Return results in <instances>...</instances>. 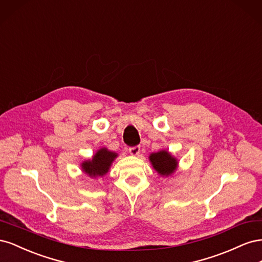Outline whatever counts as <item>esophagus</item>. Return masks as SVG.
Listing matches in <instances>:
<instances>
[{"mask_svg": "<svg viewBox=\"0 0 262 262\" xmlns=\"http://www.w3.org/2000/svg\"><path fill=\"white\" fill-rule=\"evenodd\" d=\"M129 152L131 155H139L140 154V146L139 145H136V146H131L129 147Z\"/></svg>", "mask_w": 262, "mask_h": 262, "instance_id": "esophagus-1", "label": "esophagus"}]
</instances>
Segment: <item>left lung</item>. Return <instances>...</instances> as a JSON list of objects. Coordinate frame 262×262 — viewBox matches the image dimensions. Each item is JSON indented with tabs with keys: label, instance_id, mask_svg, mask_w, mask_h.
Here are the masks:
<instances>
[{
	"label": "left lung",
	"instance_id": "obj_1",
	"mask_svg": "<svg viewBox=\"0 0 262 262\" xmlns=\"http://www.w3.org/2000/svg\"><path fill=\"white\" fill-rule=\"evenodd\" d=\"M149 161L152 163L153 167L163 176H168L176 170L177 161L166 150L153 153L149 156Z\"/></svg>",
	"mask_w": 262,
	"mask_h": 262
}]
</instances>
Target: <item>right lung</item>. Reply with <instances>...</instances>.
Masks as SVG:
<instances>
[{"mask_svg":"<svg viewBox=\"0 0 262 262\" xmlns=\"http://www.w3.org/2000/svg\"><path fill=\"white\" fill-rule=\"evenodd\" d=\"M116 157V153L110 152L107 148H101L95 154L92 161H87L82 164V168L90 176H102L109 170L110 165Z\"/></svg>","mask_w":262,"mask_h":262,"instance_id":"right-lung-1","label":"right lung"}]
</instances>
